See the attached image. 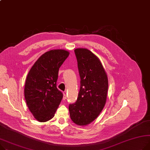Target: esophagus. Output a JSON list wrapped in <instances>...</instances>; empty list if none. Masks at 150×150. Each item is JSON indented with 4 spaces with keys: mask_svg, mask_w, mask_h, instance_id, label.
<instances>
[{
    "mask_svg": "<svg viewBox=\"0 0 150 150\" xmlns=\"http://www.w3.org/2000/svg\"><path fill=\"white\" fill-rule=\"evenodd\" d=\"M63 100H65V99H66V93L65 92H64L63 93Z\"/></svg>",
    "mask_w": 150,
    "mask_h": 150,
    "instance_id": "1",
    "label": "esophagus"
}]
</instances>
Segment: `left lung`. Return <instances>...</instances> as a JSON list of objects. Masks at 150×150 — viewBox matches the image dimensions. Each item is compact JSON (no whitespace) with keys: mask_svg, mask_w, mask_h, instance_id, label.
Here are the masks:
<instances>
[{"mask_svg":"<svg viewBox=\"0 0 150 150\" xmlns=\"http://www.w3.org/2000/svg\"><path fill=\"white\" fill-rule=\"evenodd\" d=\"M80 77V88L78 98L70 104L69 110L72 121L86 125L98 116L105 105L108 79L103 66L91 51L87 49H75Z\"/></svg>","mask_w":150,"mask_h":150,"instance_id":"obj_1","label":"left lung"}]
</instances>
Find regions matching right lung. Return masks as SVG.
I'll return each mask as SVG.
<instances>
[{
	"label": "right lung",
	"mask_w": 150,
	"mask_h": 150,
	"mask_svg": "<svg viewBox=\"0 0 150 150\" xmlns=\"http://www.w3.org/2000/svg\"><path fill=\"white\" fill-rule=\"evenodd\" d=\"M62 49L51 50L40 57L28 74L25 86L27 105L40 122L51 119L63 98L57 87L59 68L69 56Z\"/></svg>",
	"instance_id": "right-lung-1"
}]
</instances>
